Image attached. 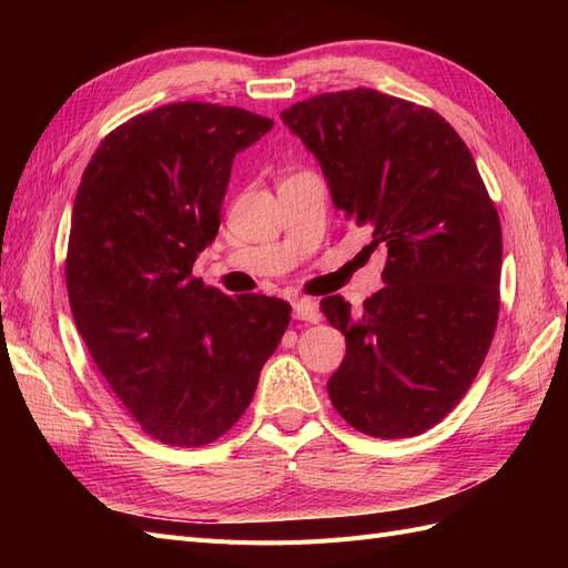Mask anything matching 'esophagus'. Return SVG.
Masks as SVG:
<instances>
[{
  "label": "esophagus",
  "instance_id": "esophagus-1",
  "mask_svg": "<svg viewBox=\"0 0 568 568\" xmlns=\"http://www.w3.org/2000/svg\"><path fill=\"white\" fill-rule=\"evenodd\" d=\"M294 317L303 322H320L322 315L317 311V303L311 298H298L294 301Z\"/></svg>",
  "mask_w": 568,
  "mask_h": 568
}]
</instances>
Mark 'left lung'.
<instances>
[{
	"instance_id": "1",
	"label": "left lung",
	"mask_w": 568,
	"mask_h": 568,
	"mask_svg": "<svg viewBox=\"0 0 568 568\" xmlns=\"http://www.w3.org/2000/svg\"><path fill=\"white\" fill-rule=\"evenodd\" d=\"M320 161L332 201L372 230L384 288L353 313H322L346 336L326 382L338 415L374 438L436 426L469 390L500 313V217L448 120L376 90L320 94L282 111Z\"/></svg>"
}]
</instances>
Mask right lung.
I'll return each mask as SVG.
<instances>
[{"label": "right lung", "mask_w": 568, "mask_h": 568, "mask_svg": "<svg viewBox=\"0 0 568 568\" xmlns=\"http://www.w3.org/2000/svg\"><path fill=\"white\" fill-rule=\"evenodd\" d=\"M236 106L168 104L115 128L78 186L65 284L118 400L178 448L220 438L253 400L291 305L192 277L220 227L232 163L272 130Z\"/></svg>", "instance_id": "1"}]
</instances>
